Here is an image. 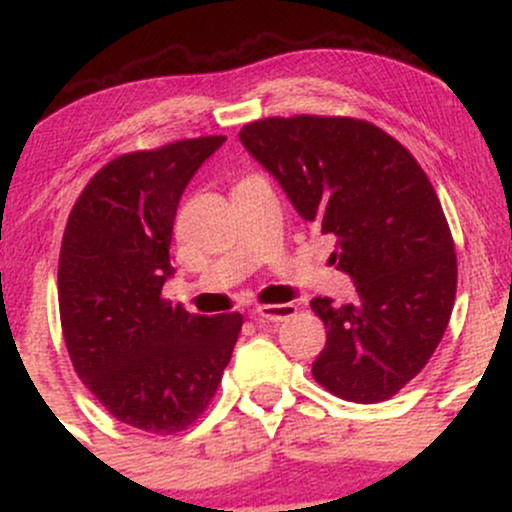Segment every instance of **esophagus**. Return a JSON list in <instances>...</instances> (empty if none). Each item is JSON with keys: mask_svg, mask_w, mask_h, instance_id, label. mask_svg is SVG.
<instances>
[{"mask_svg": "<svg viewBox=\"0 0 512 512\" xmlns=\"http://www.w3.org/2000/svg\"><path fill=\"white\" fill-rule=\"evenodd\" d=\"M296 313V305L293 303H269V305H260L255 310V317L262 322H284L293 317Z\"/></svg>", "mask_w": 512, "mask_h": 512, "instance_id": "esophagus-1", "label": "esophagus"}]
</instances>
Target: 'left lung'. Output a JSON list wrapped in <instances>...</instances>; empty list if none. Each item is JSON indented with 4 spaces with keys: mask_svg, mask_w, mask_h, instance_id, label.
Wrapping results in <instances>:
<instances>
[{
    "mask_svg": "<svg viewBox=\"0 0 512 512\" xmlns=\"http://www.w3.org/2000/svg\"><path fill=\"white\" fill-rule=\"evenodd\" d=\"M238 137L298 214L337 238L330 262L356 284L354 303L310 301L327 330L313 378L346 402L397 395L443 339L457 291L455 243L424 168L354 117H264Z\"/></svg>",
    "mask_w": 512,
    "mask_h": 512,
    "instance_id": "obj_1",
    "label": "left lung"
}]
</instances>
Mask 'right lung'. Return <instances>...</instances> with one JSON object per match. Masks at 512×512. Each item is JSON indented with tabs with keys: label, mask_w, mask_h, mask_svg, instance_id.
<instances>
[{
	"label": "right lung",
	"mask_w": 512,
	"mask_h": 512,
	"mask_svg": "<svg viewBox=\"0 0 512 512\" xmlns=\"http://www.w3.org/2000/svg\"><path fill=\"white\" fill-rule=\"evenodd\" d=\"M226 137L132 151L98 170L64 228L57 296L76 375L122 424L170 436L209 407L243 315H190L161 296L187 182Z\"/></svg>",
	"instance_id": "1"
}]
</instances>
